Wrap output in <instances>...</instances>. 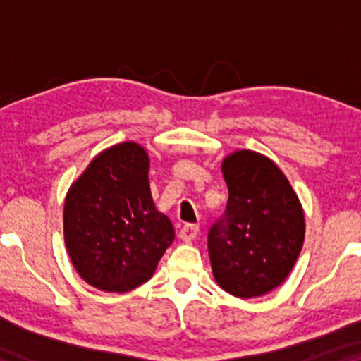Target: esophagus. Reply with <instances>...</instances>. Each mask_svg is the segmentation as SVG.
<instances>
[{
  "instance_id": "1",
  "label": "esophagus",
  "mask_w": 361,
  "mask_h": 361,
  "mask_svg": "<svg viewBox=\"0 0 361 361\" xmlns=\"http://www.w3.org/2000/svg\"><path fill=\"white\" fill-rule=\"evenodd\" d=\"M198 231L200 229H198L197 224H185V226L180 229V239L185 243H192L198 235Z\"/></svg>"
}]
</instances>
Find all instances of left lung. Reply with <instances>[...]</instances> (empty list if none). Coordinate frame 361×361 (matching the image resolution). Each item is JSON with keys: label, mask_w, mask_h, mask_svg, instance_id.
<instances>
[{"label": "left lung", "mask_w": 361, "mask_h": 361, "mask_svg": "<svg viewBox=\"0 0 361 361\" xmlns=\"http://www.w3.org/2000/svg\"><path fill=\"white\" fill-rule=\"evenodd\" d=\"M226 210L209 229L215 280L241 299L259 297L287 279L304 244V212L273 161L238 151L222 163Z\"/></svg>", "instance_id": "8db88e82"}]
</instances>
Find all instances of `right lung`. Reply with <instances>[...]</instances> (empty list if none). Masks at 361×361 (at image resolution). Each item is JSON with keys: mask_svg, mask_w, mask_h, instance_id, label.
I'll return each instance as SVG.
<instances>
[{"mask_svg": "<svg viewBox=\"0 0 361 361\" xmlns=\"http://www.w3.org/2000/svg\"><path fill=\"white\" fill-rule=\"evenodd\" d=\"M149 157L134 142L94 157L69 190L64 239L81 279L106 292H128L151 279L175 239L149 188Z\"/></svg>", "mask_w": 361, "mask_h": 361, "instance_id": "right-lung-1", "label": "right lung"}]
</instances>
